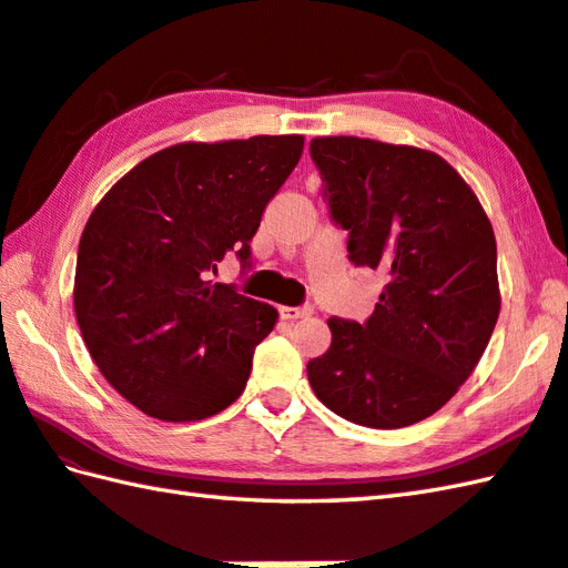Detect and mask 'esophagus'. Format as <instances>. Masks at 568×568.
I'll list each match as a JSON object with an SVG mask.
<instances>
[{
  "label": "esophagus",
  "mask_w": 568,
  "mask_h": 568,
  "mask_svg": "<svg viewBox=\"0 0 568 568\" xmlns=\"http://www.w3.org/2000/svg\"><path fill=\"white\" fill-rule=\"evenodd\" d=\"M281 312V317L283 320H305V317H310V315H315V307L312 305H303V307H281L277 310Z\"/></svg>",
  "instance_id": "1"
}]
</instances>
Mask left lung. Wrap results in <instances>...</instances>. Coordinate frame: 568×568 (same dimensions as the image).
<instances>
[{
  "mask_svg": "<svg viewBox=\"0 0 568 568\" xmlns=\"http://www.w3.org/2000/svg\"><path fill=\"white\" fill-rule=\"evenodd\" d=\"M354 265L388 283L364 322L332 317L312 390L373 429L415 425L452 400L500 315L498 251L474 190L442 155L358 136L310 141Z\"/></svg>",
  "mask_w": 568,
  "mask_h": 568,
  "instance_id": "obj_1",
  "label": "left lung"
}]
</instances>
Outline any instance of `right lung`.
Returning <instances> with one entry per match:
<instances>
[{
    "mask_svg": "<svg viewBox=\"0 0 568 568\" xmlns=\"http://www.w3.org/2000/svg\"><path fill=\"white\" fill-rule=\"evenodd\" d=\"M305 139L175 143L106 192L78 248L75 317L102 376L141 413L204 419L244 393L277 310L212 283L229 251L248 263L265 204Z\"/></svg>",
    "mask_w": 568,
    "mask_h": 568,
    "instance_id": "obj_1",
    "label": "right lung"
}]
</instances>
